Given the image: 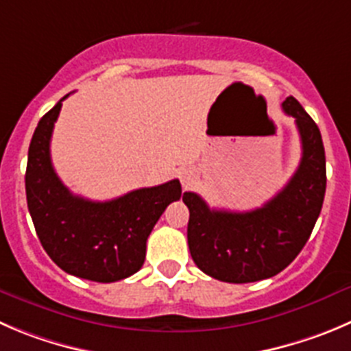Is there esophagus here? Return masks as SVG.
Returning <instances> with one entry per match:
<instances>
[{
	"instance_id": "obj_1",
	"label": "esophagus",
	"mask_w": 351,
	"mask_h": 351,
	"mask_svg": "<svg viewBox=\"0 0 351 351\" xmlns=\"http://www.w3.org/2000/svg\"><path fill=\"white\" fill-rule=\"evenodd\" d=\"M195 172H193V170H189V169H186V170H182V173H181V184H182V188L184 189H188V188H191L193 184H195Z\"/></svg>"
}]
</instances>
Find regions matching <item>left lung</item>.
Masks as SVG:
<instances>
[{
  "instance_id": "left-lung-1",
  "label": "left lung",
  "mask_w": 351,
  "mask_h": 351,
  "mask_svg": "<svg viewBox=\"0 0 351 351\" xmlns=\"http://www.w3.org/2000/svg\"><path fill=\"white\" fill-rule=\"evenodd\" d=\"M302 139V160L288 184L250 212L210 208L184 193L188 245L199 270L223 282H255L285 270L308 241L326 195V153L312 117L293 96L282 103Z\"/></svg>"
}]
</instances>
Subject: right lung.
Masks as SVG:
<instances>
[{
  "mask_svg": "<svg viewBox=\"0 0 351 351\" xmlns=\"http://www.w3.org/2000/svg\"><path fill=\"white\" fill-rule=\"evenodd\" d=\"M66 96L39 120L29 146V212L43 248L60 269L89 281L115 282L143 267L146 239L167 206L181 198V182L173 179L134 189L110 202L72 195L49 155L53 128Z\"/></svg>",
  "mask_w": 351,
  "mask_h": 351,
  "instance_id": "1",
  "label": "right lung"
}]
</instances>
